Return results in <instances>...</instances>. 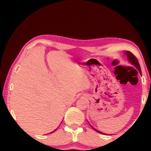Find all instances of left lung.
Segmentation results:
<instances>
[{
    "mask_svg": "<svg viewBox=\"0 0 151 151\" xmlns=\"http://www.w3.org/2000/svg\"><path fill=\"white\" fill-rule=\"evenodd\" d=\"M125 55H126V56H127L128 60H129V62H130V63L132 64V65H133V66H135V67H136V68L137 69V70L139 71L140 74H141V67H140L139 63H138V60H137V58H136V57H135L134 55H133V54L131 53V52H129V51H126V52H125ZM91 127H92V126H91ZM92 129H94L95 131H96V132H98V133H103L102 132H101V131H98V130L95 129L94 128L92 127Z\"/></svg>",
    "mask_w": 151,
    "mask_h": 151,
    "instance_id": "left-lung-1",
    "label": "left lung"
}]
</instances>
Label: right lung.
I'll return each instance as SVG.
<instances>
[{
    "label": "right lung",
    "mask_w": 151,
    "mask_h": 151,
    "mask_svg": "<svg viewBox=\"0 0 151 151\" xmlns=\"http://www.w3.org/2000/svg\"><path fill=\"white\" fill-rule=\"evenodd\" d=\"M56 130H57V129H55V131H56ZM54 131H52V132H51V133H53V132H54Z\"/></svg>",
    "instance_id": "obj_1"
}]
</instances>
